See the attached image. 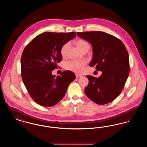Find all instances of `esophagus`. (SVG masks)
Wrapping results in <instances>:
<instances>
[{"instance_id":"obj_1","label":"esophagus","mask_w":147,"mask_h":147,"mask_svg":"<svg viewBox=\"0 0 147 147\" xmlns=\"http://www.w3.org/2000/svg\"><path fill=\"white\" fill-rule=\"evenodd\" d=\"M76 78H80V77H82V75H80V74H76Z\"/></svg>"}]
</instances>
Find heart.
I'll list each match as a JSON object with an SVG mask.
<instances>
[{"instance_id":"obj_1","label":"heart","mask_w":147,"mask_h":147,"mask_svg":"<svg viewBox=\"0 0 147 147\" xmlns=\"http://www.w3.org/2000/svg\"><path fill=\"white\" fill-rule=\"evenodd\" d=\"M76 45L78 49L80 51H82L86 46H89L88 42L83 40H79L77 41ZM68 46V43H66L62 46L61 49V54L62 56L65 55ZM85 64L86 61L84 60H72L64 63V68L67 70H71L77 73H81L84 70V65H85Z\"/></svg>"}]
</instances>
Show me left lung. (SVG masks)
<instances>
[{
	"label": "left lung",
	"instance_id": "1",
	"mask_svg": "<svg viewBox=\"0 0 147 147\" xmlns=\"http://www.w3.org/2000/svg\"><path fill=\"white\" fill-rule=\"evenodd\" d=\"M77 35L91 45L90 66L95 65L96 70L102 71L98 78L86 76L89 79L84 90L86 95L99 105L111 102L123 90L129 73V55L124 44L101 31L78 32Z\"/></svg>",
	"mask_w": 147,
	"mask_h": 147
}]
</instances>
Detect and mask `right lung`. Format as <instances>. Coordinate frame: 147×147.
Listing matches in <instances>:
<instances>
[{"label":"right lung","instance_id":"obj_1","mask_svg":"<svg viewBox=\"0 0 147 147\" xmlns=\"http://www.w3.org/2000/svg\"><path fill=\"white\" fill-rule=\"evenodd\" d=\"M76 36L74 32H46L37 36L24 50L21 77L31 97L38 104L46 107L56 105L75 80L76 75L71 71H64L57 77L52 71L62 59V46Z\"/></svg>","mask_w":147,"mask_h":147}]
</instances>
